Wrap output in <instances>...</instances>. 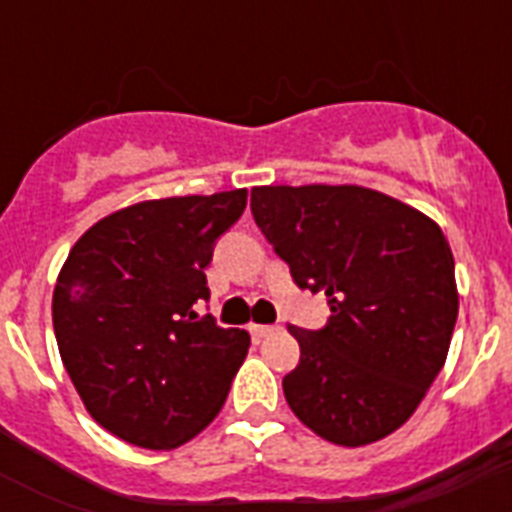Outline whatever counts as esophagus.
Masks as SVG:
<instances>
[{"instance_id":"34e87169","label":"esophagus","mask_w":512,"mask_h":512,"mask_svg":"<svg viewBox=\"0 0 512 512\" xmlns=\"http://www.w3.org/2000/svg\"><path fill=\"white\" fill-rule=\"evenodd\" d=\"M249 332H252V337H257V340H263V337H271L273 332H276V327H268V324H249Z\"/></svg>"}]
</instances>
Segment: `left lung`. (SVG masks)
I'll use <instances>...</instances> for the list:
<instances>
[{"label": "left lung", "instance_id": "obj_1", "mask_svg": "<svg viewBox=\"0 0 512 512\" xmlns=\"http://www.w3.org/2000/svg\"><path fill=\"white\" fill-rule=\"evenodd\" d=\"M252 215L300 289L329 297L319 332L289 327V409L329 444L366 446L420 406L449 353L460 295L436 220L364 185H257Z\"/></svg>", "mask_w": 512, "mask_h": 512}]
</instances>
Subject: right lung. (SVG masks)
Here are the masks:
<instances>
[{
    "label": "right lung",
    "instance_id": "obj_1",
    "mask_svg": "<svg viewBox=\"0 0 512 512\" xmlns=\"http://www.w3.org/2000/svg\"><path fill=\"white\" fill-rule=\"evenodd\" d=\"M247 188L116 209L68 252L52 292L60 358L100 428L143 449H177L223 409L249 335L199 316L212 247Z\"/></svg>",
    "mask_w": 512,
    "mask_h": 512
}]
</instances>
